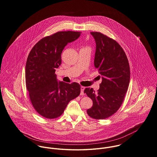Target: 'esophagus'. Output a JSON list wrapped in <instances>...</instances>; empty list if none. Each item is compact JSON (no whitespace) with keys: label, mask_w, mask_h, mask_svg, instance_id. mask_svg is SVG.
Listing matches in <instances>:
<instances>
[{"label":"esophagus","mask_w":157,"mask_h":157,"mask_svg":"<svg viewBox=\"0 0 157 157\" xmlns=\"http://www.w3.org/2000/svg\"><path fill=\"white\" fill-rule=\"evenodd\" d=\"M84 86H81V95H82V96L84 95Z\"/></svg>","instance_id":"obj_1"}]
</instances>
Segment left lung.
<instances>
[{"instance_id":"8db88e82","label":"left lung","mask_w":157,"mask_h":157,"mask_svg":"<svg viewBox=\"0 0 157 157\" xmlns=\"http://www.w3.org/2000/svg\"><path fill=\"white\" fill-rule=\"evenodd\" d=\"M90 33L96 44L94 66L102 81L97 93L93 88L85 89L93 103L87 113L93 118L103 120L117 112L123 102L130 83V66L124 51L115 40L100 32Z\"/></svg>"}]
</instances>
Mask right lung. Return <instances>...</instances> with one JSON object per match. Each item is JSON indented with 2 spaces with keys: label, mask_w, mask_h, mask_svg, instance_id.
Returning <instances> with one entry per match:
<instances>
[{
  "label": "right lung",
  "mask_w": 157,
  "mask_h": 157,
  "mask_svg": "<svg viewBox=\"0 0 157 157\" xmlns=\"http://www.w3.org/2000/svg\"><path fill=\"white\" fill-rule=\"evenodd\" d=\"M80 35L81 32L66 31L44 37L28 56L25 65L27 90L33 108L46 118L60 117L69 101L80 94V85L58 81L55 74L56 69L61 63L63 50Z\"/></svg>",
  "instance_id": "obj_1"
}]
</instances>
